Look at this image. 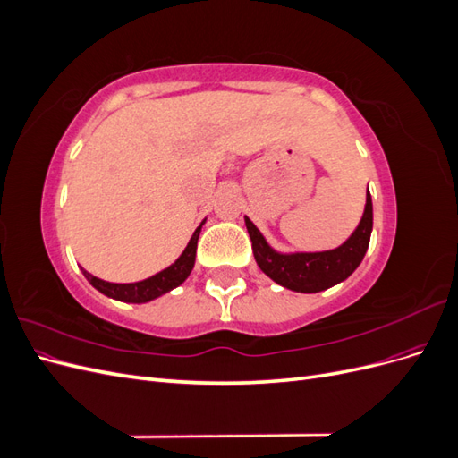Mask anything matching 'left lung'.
<instances>
[{
    "label": "left lung",
    "instance_id": "left-lung-1",
    "mask_svg": "<svg viewBox=\"0 0 458 458\" xmlns=\"http://www.w3.org/2000/svg\"><path fill=\"white\" fill-rule=\"evenodd\" d=\"M244 224L250 234L258 267L276 284L294 293L313 294L345 281L363 261L372 231V199L367 189V204L361 221L352 237L335 250L281 254L273 250L250 219L244 217Z\"/></svg>",
    "mask_w": 458,
    "mask_h": 458
}]
</instances>
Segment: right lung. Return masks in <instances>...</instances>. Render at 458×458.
Wrapping results in <instances>:
<instances>
[{
  "label": "right lung",
  "instance_id": "1",
  "mask_svg": "<svg viewBox=\"0 0 458 458\" xmlns=\"http://www.w3.org/2000/svg\"><path fill=\"white\" fill-rule=\"evenodd\" d=\"M204 221L195 229V233H192V237H191L189 244L185 246L183 254L179 256L170 267H165L160 273L148 276V279H145V281L120 284V283H106L103 279H97V276H93L86 269H81V273H84V276L91 283L93 288H97L101 294H105L108 298H114L120 301H130V303H145V301L155 300L182 284L191 275L192 267H195L197 242H199V234H200Z\"/></svg>",
  "mask_w": 458,
  "mask_h": 458
}]
</instances>
